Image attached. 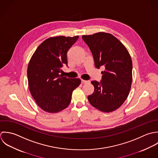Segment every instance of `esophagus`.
I'll list each match as a JSON object with an SVG mask.
<instances>
[{"label":"esophagus","instance_id":"obj_1","mask_svg":"<svg viewBox=\"0 0 158 158\" xmlns=\"http://www.w3.org/2000/svg\"><path fill=\"white\" fill-rule=\"evenodd\" d=\"M81 82H82V84H89V83H90L89 81H85V80H83V79L81 81Z\"/></svg>","mask_w":158,"mask_h":158}]
</instances>
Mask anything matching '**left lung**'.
I'll list each match as a JSON object with an SVG mask.
<instances>
[{
	"mask_svg": "<svg viewBox=\"0 0 158 158\" xmlns=\"http://www.w3.org/2000/svg\"><path fill=\"white\" fill-rule=\"evenodd\" d=\"M94 56L96 68L105 66L101 82L93 81L94 92L88 96L90 104L103 112L118 109L129 94L132 63L126 47L110 33L98 32L83 35Z\"/></svg>",
	"mask_w": 158,
	"mask_h": 158,
	"instance_id": "8db88e82",
	"label": "left lung"
}]
</instances>
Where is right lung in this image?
Here are the masks:
<instances>
[{
    "instance_id": "obj_1",
    "label": "right lung",
    "mask_w": 158,
    "mask_h": 158,
    "mask_svg": "<svg viewBox=\"0 0 158 158\" xmlns=\"http://www.w3.org/2000/svg\"><path fill=\"white\" fill-rule=\"evenodd\" d=\"M57 36L44 40L37 48L27 67L28 85L38 106L48 113H57L70 104L71 95L81 84V79L60 74L67 64V52L77 40Z\"/></svg>"
}]
</instances>
